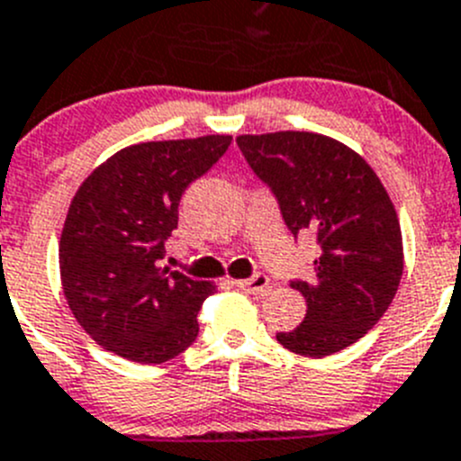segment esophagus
Masks as SVG:
<instances>
[{
  "label": "esophagus",
  "instance_id": "34e87169",
  "mask_svg": "<svg viewBox=\"0 0 461 461\" xmlns=\"http://www.w3.org/2000/svg\"><path fill=\"white\" fill-rule=\"evenodd\" d=\"M236 286H239L240 291H248V294H266V291H270V279L268 275L257 273L248 279H239Z\"/></svg>",
  "mask_w": 461,
  "mask_h": 461
}]
</instances>
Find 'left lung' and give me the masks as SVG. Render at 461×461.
<instances>
[{
	"mask_svg": "<svg viewBox=\"0 0 461 461\" xmlns=\"http://www.w3.org/2000/svg\"><path fill=\"white\" fill-rule=\"evenodd\" d=\"M236 143L277 197L291 234L318 243L312 282H291L307 300L304 321L277 341L304 357L352 346L384 316L402 277V234L389 193L355 149L322 133H245Z\"/></svg>",
	"mask_w": 461,
	"mask_h": 461,
	"instance_id": "left-lung-1",
	"label": "left lung"
}]
</instances>
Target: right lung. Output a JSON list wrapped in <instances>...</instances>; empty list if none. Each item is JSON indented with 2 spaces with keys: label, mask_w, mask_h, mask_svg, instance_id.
<instances>
[{
  "label": "right lung",
  "mask_w": 461,
  "mask_h": 461,
  "mask_svg": "<svg viewBox=\"0 0 461 461\" xmlns=\"http://www.w3.org/2000/svg\"><path fill=\"white\" fill-rule=\"evenodd\" d=\"M231 136L129 145L95 167L68 209L59 266L77 322L104 350L163 364L195 341L197 312L216 286L161 268L179 200Z\"/></svg>",
  "instance_id": "add662e5"
}]
</instances>
